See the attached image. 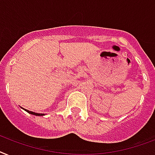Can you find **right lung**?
Masks as SVG:
<instances>
[{"mask_svg": "<svg viewBox=\"0 0 155 155\" xmlns=\"http://www.w3.org/2000/svg\"><path fill=\"white\" fill-rule=\"evenodd\" d=\"M25 111H27L28 113H29V114H34V115H36V116H43V115H45V114H39V113H35L33 112V111H30V110H26V109H25Z\"/></svg>", "mask_w": 155, "mask_h": 155, "instance_id": "right-lung-1", "label": "right lung"}]
</instances>
